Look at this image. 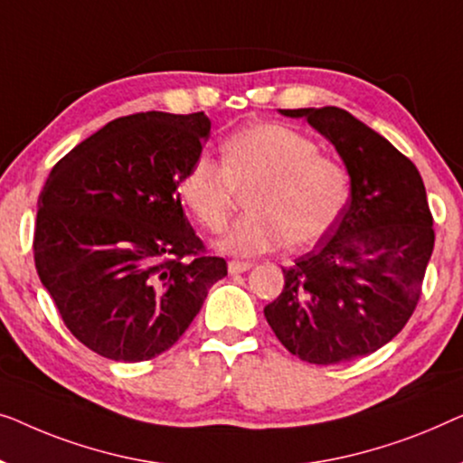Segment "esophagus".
Listing matches in <instances>:
<instances>
[{"label": "esophagus", "instance_id": "obj_1", "mask_svg": "<svg viewBox=\"0 0 463 463\" xmlns=\"http://www.w3.org/2000/svg\"><path fill=\"white\" fill-rule=\"evenodd\" d=\"M251 266H253V262H247V260H231L229 272H231V275H237V272L250 270Z\"/></svg>", "mask_w": 463, "mask_h": 463}]
</instances>
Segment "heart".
<instances>
[{
  "instance_id": "heart-1",
  "label": "heart",
  "mask_w": 463,
  "mask_h": 463,
  "mask_svg": "<svg viewBox=\"0 0 463 463\" xmlns=\"http://www.w3.org/2000/svg\"><path fill=\"white\" fill-rule=\"evenodd\" d=\"M220 157L222 165L205 155L194 159L180 175L178 197L205 231L222 232L239 194L250 193V213L220 241L229 253L310 245L334 229L346 207V169L291 128L258 123L239 129L222 142Z\"/></svg>"
}]
</instances>
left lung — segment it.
Wrapping results in <instances>:
<instances>
[{
    "label": "left lung",
    "instance_id": "left-lung-1",
    "mask_svg": "<svg viewBox=\"0 0 463 463\" xmlns=\"http://www.w3.org/2000/svg\"><path fill=\"white\" fill-rule=\"evenodd\" d=\"M281 113L304 117L335 146L350 175V201L327 241L283 269V291L264 317L298 359L354 361L392 340L420 302L434 250L424 180L405 155L348 110Z\"/></svg>",
    "mask_w": 463,
    "mask_h": 463
}]
</instances>
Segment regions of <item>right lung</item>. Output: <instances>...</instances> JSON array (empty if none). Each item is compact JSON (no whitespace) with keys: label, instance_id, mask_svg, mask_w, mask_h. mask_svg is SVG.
I'll list each match as a JSON object with an SVG mask.
<instances>
[{"label":"right lung","instance_id":"1","mask_svg":"<svg viewBox=\"0 0 463 463\" xmlns=\"http://www.w3.org/2000/svg\"><path fill=\"white\" fill-rule=\"evenodd\" d=\"M207 115L110 121L64 155L39 194L37 275L64 325L110 361L172 348L226 277L182 210L178 180L201 157Z\"/></svg>","mask_w":463,"mask_h":463}]
</instances>
